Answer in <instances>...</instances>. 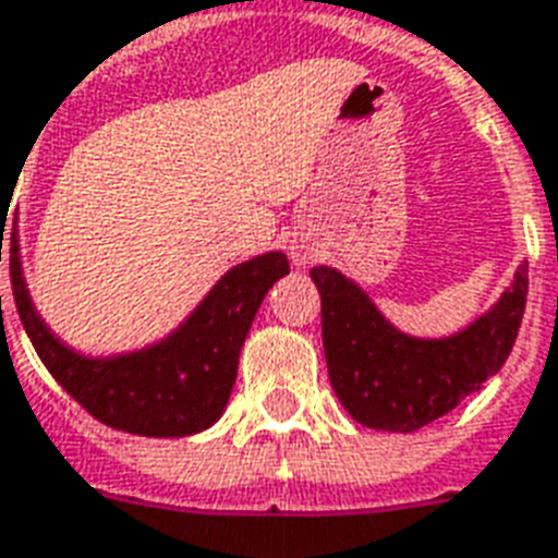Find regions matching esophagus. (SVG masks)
<instances>
[{
  "label": "esophagus",
  "instance_id": "1",
  "mask_svg": "<svg viewBox=\"0 0 558 558\" xmlns=\"http://www.w3.org/2000/svg\"><path fill=\"white\" fill-rule=\"evenodd\" d=\"M291 258H293V265L305 267V265H308V262H314V247H308L305 241H293V244H291Z\"/></svg>",
  "mask_w": 558,
  "mask_h": 558
}]
</instances>
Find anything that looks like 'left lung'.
I'll list each match as a JSON object with an SVG mask.
<instances>
[{"instance_id": "left-lung-1", "label": "left lung", "mask_w": 558, "mask_h": 558, "mask_svg": "<svg viewBox=\"0 0 558 558\" xmlns=\"http://www.w3.org/2000/svg\"><path fill=\"white\" fill-rule=\"evenodd\" d=\"M323 311L331 387L349 416L375 430L413 434L451 413L498 375L526 305V262L486 314L448 338H413L375 308L357 282L319 265L311 270Z\"/></svg>"}]
</instances>
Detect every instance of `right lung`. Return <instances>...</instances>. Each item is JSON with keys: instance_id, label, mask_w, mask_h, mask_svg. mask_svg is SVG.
I'll list each match as a JSON object with an SVG mask.
<instances>
[{"instance_id": "obj_1", "label": "right lung", "mask_w": 558, "mask_h": 558, "mask_svg": "<svg viewBox=\"0 0 558 558\" xmlns=\"http://www.w3.org/2000/svg\"><path fill=\"white\" fill-rule=\"evenodd\" d=\"M288 270V256L279 250L241 262L168 338L122 355L93 357L66 347L43 323L25 284L20 239L11 241L16 311L46 369L98 422L140 436H192L218 422L258 305Z\"/></svg>"}]
</instances>
